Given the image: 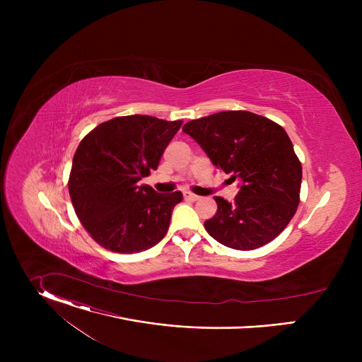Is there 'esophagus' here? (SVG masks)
Listing matches in <instances>:
<instances>
[{"label": "esophagus", "mask_w": 362, "mask_h": 362, "mask_svg": "<svg viewBox=\"0 0 362 362\" xmlns=\"http://www.w3.org/2000/svg\"><path fill=\"white\" fill-rule=\"evenodd\" d=\"M183 196H185V199H189V200H193V202H196V200L200 199V196H197V194H194V193H192V192H185Z\"/></svg>", "instance_id": "esophagus-1"}]
</instances>
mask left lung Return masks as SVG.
Masks as SVG:
<instances>
[{
  "label": "left lung",
  "mask_w": 362,
  "mask_h": 362,
  "mask_svg": "<svg viewBox=\"0 0 362 362\" xmlns=\"http://www.w3.org/2000/svg\"><path fill=\"white\" fill-rule=\"evenodd\" d=\"M183 132L215 166L242 180L232 203L215 196L218 212L204 229L236 250L274 240L298 209L302 180L300 162L284 127L250 112L228 110L187 122Z\"/></svg>",
  "instance_id": "obj_1"
}]
</instances>
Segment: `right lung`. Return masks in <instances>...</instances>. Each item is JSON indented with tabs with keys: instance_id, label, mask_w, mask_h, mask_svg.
<instances>
[{
	"instance_id": "right-lung-1",
	"label": "right lung",
	"mask_w": 362,
	"mask_h": 362,
	"mask_svg": "<svg viewBox=\"0 0 362 362\" xmlns=\"http://www.w3.org/2000/svg\"><path fill=\"white\" fill-rule=\"evenodd\" d=\"M182 123L122 116L98 124L80 141L69 192L78 221L100 246L134 253L165 238L183 194L158 193L139 180L158 169Z\"/></svg>"
}]
</instances>
